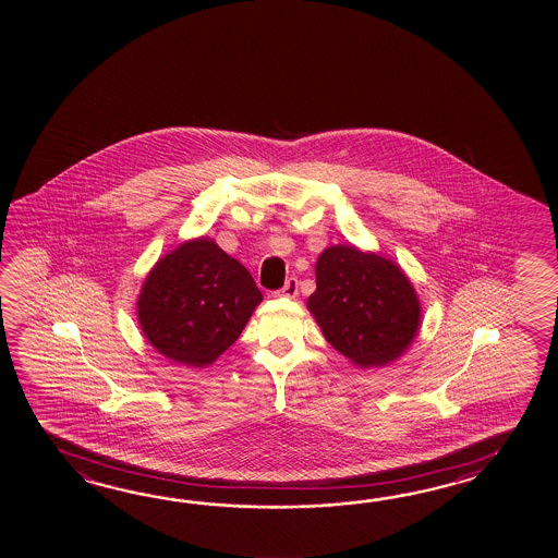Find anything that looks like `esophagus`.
I'll list each match as a JSON object with an SVG mask.
<instances>
[{"instance_id": "1", "label": "esophagus", "mask_w": 558, "mask_h": 558, "mask_svg": "<svg viewBox=\"0 0 558 558\" xmlns=\"http://www.w3.org/2000/svg\"><path fill=\"white\" fill-rule=\"evenodd\" d=\"M296 293H299V281H296L295 277H289L275 295L291 296L293 299V296H296Z\"/></svg>"}]
</instances>
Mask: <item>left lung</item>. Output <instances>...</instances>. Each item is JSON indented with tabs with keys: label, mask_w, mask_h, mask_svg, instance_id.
I'll list each match as a JSON object with an SVG mask.
<instances>
[{
	"label": "left lung",
	"mask_w": 558,
	"mask_h": 558,
	"mask_svg": "<svg viewBox=\"0 0 558 558\" xmlns=\"http://www.w3.org/2000/svg\"><path fill=\"white\" fill-rule=\"evenodd\" d=\"M307 307L325 339L359 367H380L415 339L421 307L403 271L353 245L320 253Z\"/></svg>",
	"instance_id": "obj_1"
}]
</instances>
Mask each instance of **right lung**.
<instances>
[{"label": "right lung", "instance_id": "right-lung-1", "mask_svg": "<svg viewBox=\"0 0 558 558\" xmlns=\"http://www.w3.org/2000/svg\"><path fill=\"white\" fill-rule=\"evenodd\" d=\"M262 299L250 271L202 238L157 262L143 283L137 315L161 355L203 367L238 341Z\"/></svg>", "mask_w": 558, "mask_h": 558}]
</instances>
